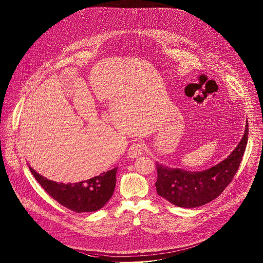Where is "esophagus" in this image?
<instances>
[{"mask_svg": "<svg viewBox=\"0 0 263 263\" xmlns=\"http://www.w3.org/2000/svg\"><path fill=\"white\" fill-rule=\"evenodd\" d=\"M143 153H144V146L140 143L133 144L128 151V155L131 158H139L143 155Z\"/></svg>", "mask_w": 263, "mask_h": 263, "instance_id": "esophagus-1", "label": "esophagus"}]
</instances>
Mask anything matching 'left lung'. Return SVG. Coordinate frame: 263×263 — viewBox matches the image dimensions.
<instances>
[{
    "instance_id": "left-lung-1",
    "label": "left lung",
    "mask_w": 263,
    "mask_h": 263,
    "mask_svg": "<svg viewBox=\"0 0 263 263\" xmlns=\"http://www.w3.org/2000/svg\"><path fill=\"white\" fill-rule=\"evenodd\" d=\"M248 141V121L245 133L237 147L229 157L200 172L172 168L157 162L158 180L156 183L159 196L172 204L193 209L202 206L215 199L231 183L243 158Z\"/></svg>"
}]
</instances>
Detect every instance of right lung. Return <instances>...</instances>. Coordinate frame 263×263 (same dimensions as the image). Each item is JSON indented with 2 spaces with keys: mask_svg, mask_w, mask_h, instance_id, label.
I'll return each instance as SVG.
<instances>
[{
  "mask_svg": "<svg viewBox=\"0 0 263 263\" xmlns=\"http://www.w3.org/2000/svg\"><path fill=\"white\" fill-rule=\"evenodd\" d=\"M35 180L61 205L75 212H92L101 210L112 196L118 167L78 183H57L37 174L29 166Z\"/></svg>",
  "mask_w": 263,
  "mask_h": 263,
  "instance_id": "right-lung-1",
  "label": "right lung"
}]
</instances>
